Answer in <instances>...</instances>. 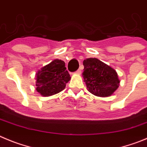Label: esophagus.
<instances>
[{
    "mask_svg": "<svg viewBox=\"0 0 147 147\" xmlns=\"http://www.w3.org/2000/svg\"><path fill=\"white\" fill-rule=\"evenodd\" d=\"M76 73L77 74H80V73H81V68H79V69H78V70H77Z\"/></svg>",
    "mask_w": 147,
    "mask_h": 147,
    "instance_id": "obj_1",
    "label": "esophagus"
}]
</instances>
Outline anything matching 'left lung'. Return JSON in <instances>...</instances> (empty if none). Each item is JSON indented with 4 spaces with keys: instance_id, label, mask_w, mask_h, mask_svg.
I'll return each mask as SVG.
<instances>
[{
    "instance_id": "left-lung-1",
    "label": "left lung",
    "mask_w": 147,
    "mask_h": 147,
    "mask_svg": "<svg viewBox=\"0 0 147 147\" xmlns=\"http://www.w3.org/2000/svg\"><path fill=\"white\" fill-rule=\"evenodd\" d=\"M83 76L88 90L94 95L107 97L119 87L120 80L116 71L96 58L83 61Z\"/></svg>"
}]
</instances>
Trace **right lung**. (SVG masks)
<instances>
[{
    "mask_svg": "<svg viewBox=\"0 0 147 147\" xmlns=\"http://www.w3.org/2000/svg\"><path fill=\"white\" fill-rule=\"evenodd\" d=\"M66 69L65 63L60 59L53 60L42 67L36 73L37 91L43 96H50L61 92L71 79Z\"/></svg>",
    "mask_w": 147,
    "mask_h": 147,
    "instance_id": "right-lung-1",
    "label": "right lung"
}]
</instances>
